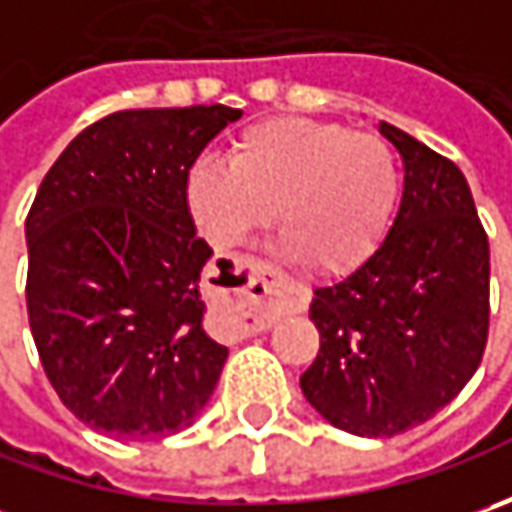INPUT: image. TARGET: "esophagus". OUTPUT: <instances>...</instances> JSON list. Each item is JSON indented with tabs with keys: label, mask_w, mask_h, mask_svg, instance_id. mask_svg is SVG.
I'll return each mask as SVG.
<instances>
[{
	"label": "esophagus",
	"mask_w": 512,
	"mask_h": 512,
	"mask_svg": "<svg viewBox=\"0 0 512 512\" xmlns=\"http://www.w3.org/2000/svg\"><path fill=\"white\" fill-rule=\"evenodd\" d=\"M307 290L293 279L282 276L276 267L259 259H242L233 279L227 282V305L222 313L230 339H245L253 333L270 330L276 313L282 310H305Z\"/></svg>",
	"instance_id": "34e87169"
}]
</instances>
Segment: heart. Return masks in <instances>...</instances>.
Wrapping results in <instances>:
<instances>
[{
    "label": "heart",
    "mask_w": 512,
    "mask_h": 512,
    "mask_svg": "<svg viewBox=\"0 0 512 512\" xmlns=\"http://www.w3.org/2000/svg\"><path fill=\"white\" fill-rule=\"evenodd\" d=\"M227 162L205 156L185 176L187 213L216 250L245 245L276 207L287 250L316 273L344 276L379 250L399 205L393 148L336 122L265 119L230 142Z\"/></svg>",
    "instance_id": "obj_1"
}]
</instances>
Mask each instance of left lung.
<instances>
[{"label": "left lung", "mask_w": 512, "mask_h": 512, "mask_svg": "<svg viewBox=\"0 0 512 512\" xmlns=\"http://www.w3.org/2000/svg\"><path fill=\"white\" fill-rule=\"evenodd\" d=\"M402 153L399 213L379 250L313 293L319 356L302 393L353 436L384 439L433 419L476 373L490 325V245L464 173L379 122Z\"/></svg>", "instance_id": "8db88e82"}]
</instances>
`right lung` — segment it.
I'll return each instance as SVG.
<instances>
[{
	"mask_svg": "<svg viewBox=\"0 0 512 512\" xmlns=\"http://www.w3.org/2000/svg\"><path fill=\"white\" fill-rule=\"evenodd\" d=\"M227 105L119 110L85 128L36 190L25 222L28 319L53 390L119 439L193 424L227 362L205 333L185 176L236 122Z\"/></svg>",
	"mask_w": 512,
	"mask_h": 512,
	"instance_id": "add662e5",
	"label": "right lung"
}]
</instances>
